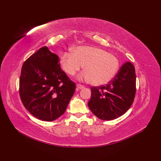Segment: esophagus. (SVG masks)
<instances>
[{"label": "esophagus", "instance_id": "34e87169", "mask_svg": "<svg viewBox=\"0 0 161 161\" xmlns=\"http://www.w3.org/2000/svg\"><path fill=\"white\" fill-rule=\"evenodd\" d=\"M76 86H77V89H82V88H84V86H83V85H81V84H77L76 85Z\"/></svg>", "mask_w": 161, "mask_h": 161}]
</instances>
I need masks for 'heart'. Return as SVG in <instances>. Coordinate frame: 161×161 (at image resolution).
<instances>
[{
	"mask_svg": "<svg viewBox=\"0 0 161 161\" xmlns=\"http://www.w3.org/2000/svg\"><path fill=\"white\" fill-rule=\"evenodd\" d=\"M60 65L70 76H73L84 66L85 71L79 79L89 80L92 84L98 86L114 78L118 70L119 61L114 54L100 47L81 46L75 47L73 53H64L61 56Z\"/></svg>",
	"mask_w": 161,
	"mask_h": 161,
	"instance_id": "1",
	"label": "heart"
}]
</instances>
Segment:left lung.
I'll return each mask as SVG.
<instances>
[{"label": "left lung", "instance_id": "8db88e82", "mask_svg": "<svg viewBox=\"0 0 161 161\" xmlns=\"http://www.w3.org/2000/svg\"><path fill=\"white\" fill-rule=\"evenodd\" d=\"M136 80L133 64L129 61L123 64L107 84L91 88L88 103L90 110L103 120H112L125 114L134 100Z\"/></svg>", "mask_w": 161, "mask_h": 161}]
</instances>
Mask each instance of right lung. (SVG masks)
Here are the masks:
<instances>
[{
	"label": "right lung",
	"mask_w": 161,
	"mask_h": 161,
	"mask_svg": "<svg viewBox=\"0 0 161 161\" xmlns=\"http://www.w3.org/2000/svg\"><path fill=\"white\" fill-rule=\"evenodd\" d=\"M75 91V84L61 69L59 58L47 47L40 48L24 62L19 93L24 107L42 121L62 115Z\"/></svg>",
	"instance_id": "add662e5"
}]
</instances>
